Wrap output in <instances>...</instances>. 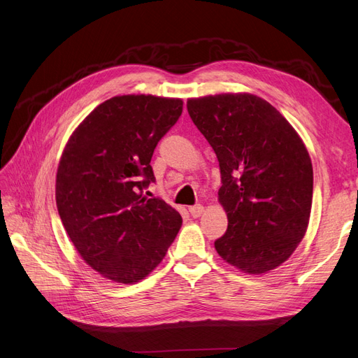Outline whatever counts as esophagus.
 I'll return each instance as SVG.
<instances>
[{"mask_svg": "<svg viewBox=\"0 0 358 358\" xmlns=\"http://www.w3.org/2000/svg\"><path fill=\"white\" fill-rule=\"evenodd\" d=\"M189 215L192 216V218H199V216L203 213L204 208L201 204H194V206H189Z\"/></svg>", "mask_w": 358, "mask_h": 358, "instance_id": "1", "label": "esophagus"}]
</instances>
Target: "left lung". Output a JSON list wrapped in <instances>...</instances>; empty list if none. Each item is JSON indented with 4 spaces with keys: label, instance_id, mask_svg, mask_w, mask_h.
Returning <instances> with one entry per match:
<instances>
[{
    "label": "left lung",
    "instance_id": "1",
    "mask_svg": "<svg viewBox=\"0 0 358 358\" xmlns=\"http://www.w3.org/2000/svg\"><path fill=\"white\" fill-rule=\"evenodd\" d=\"M188 113L216 154L229 218L215 249L246 273L282 264L306 233L313 170L296 129L252 94L192 99Z\"/></svg>",
    "mask_w": 358,
    "mask_h": 358
}]
</instances>
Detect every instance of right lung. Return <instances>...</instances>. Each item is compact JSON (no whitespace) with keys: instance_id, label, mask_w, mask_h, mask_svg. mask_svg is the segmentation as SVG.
Listing matches in <instances>:
<instances>
[{"instance_id":"1","label":"right lung","mask_w":358,"mask_h":358,"mask_svg":"<svg viewBox=\"0 0 358 358\" xmlns=\"http://www.w3.org/2000/svg\"><path fill=\"white\" fill-rule=\"evenodd\" d=\"M182 100L122 95L76 128L57 173V208L73 245L94 270L133 284L166 257L182 216L143 189L159 140L178 122Z\"/></svg>"}]
</instances>
